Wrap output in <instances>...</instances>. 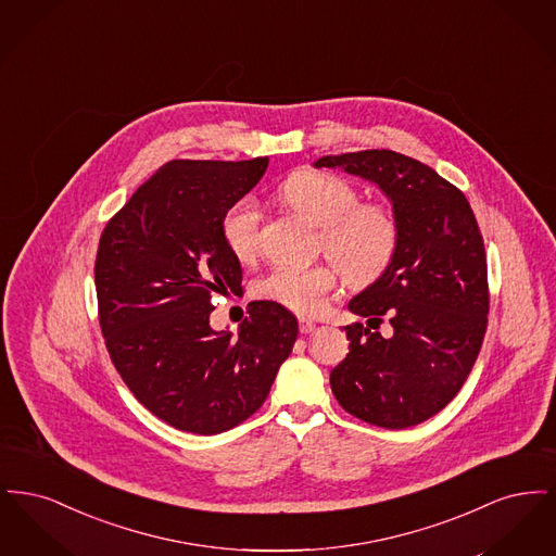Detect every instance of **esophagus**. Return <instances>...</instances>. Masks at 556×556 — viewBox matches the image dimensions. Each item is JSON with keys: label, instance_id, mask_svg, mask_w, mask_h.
<instances>
[{"label": "esophagus", "instance_id": "obj_1", "mask_svg": "<svg viewBox=\"0 0 556 556\" xmlns=\"http://www.w3.org/2000/svg\"><path fill=\"white\" fill-rule=\"evenodd\" d=\"M317 329V323L311 318H300V333H313Z\"/></svg>", "mask_w": 556, "mask_h": 556}]
</instances>
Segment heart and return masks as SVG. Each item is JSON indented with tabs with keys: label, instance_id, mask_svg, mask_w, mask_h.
Instances as JSON below:
<instances>
[{
	"label": "heart",
	"instance_id": "heart-1",
	"mask_svg": "<svg viewBox=\"0 0 556 556\" xmlns=\"http://www.w3.org/2000/svg\"><path fill=\"white\" fill-rule=\"evenodd\" d=\"M277 193L291 211L320 227V245L338 266H277L256 281L258 298L298 315H313L338 290V267L352 288H369L394 265L400 250L396 214L379 202H358L356 187L342 177L323 170H298ZM258 223V208L248 198L225 212L220 236L238 261H250L256 254Z\"/></svg>",
	"mask_w": 556,
	"mask_h": 556
}]
</instances>
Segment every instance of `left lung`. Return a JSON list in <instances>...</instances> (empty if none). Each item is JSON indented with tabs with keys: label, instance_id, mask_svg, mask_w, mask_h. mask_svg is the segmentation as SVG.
Returning a JSON list of instances; mask_svg holds the SVG:
<instances>
[{
	"label": "left lung",
	"instance_id": "left-lung-1",
	"mask_svg": "<svg viewBox=\"0 0 556 556\" xmlns=\"http://www.w3.org/2000/svg\"><path fill=\"white\" fill-rule=\"evenodd\" d=\"M315 166L375 184L400 223L394 265L348 304L369 327L388 317L393 336L348 325L350 352L331 370V390L365 424H424L467 381L488 327V265L476 214L458 187L392 150L323 156Z\"/></svg>",
	"mask_w": 556,
	"mask_h": 556
}]
</instances>
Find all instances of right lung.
<instances>
[{
	"label": "right lung",
	"mask_w": 556,
	"mask_h": 556,
	"mask_svg": "<svg viewBox=\"0 0 556 556\" xmlns=\"http://www.w3.org/2000/svg\"><path fill=\"white\" fill-rule=\"evenodd\" d=\"M268 159L173 160L108 220L96 256L100 327L123 381L175 429L214 435L265 402L298 338L281 304L250 302L231 331L211 327L212 295L241 293L220 223Z\"/></svg>",
	"instance_id": "1"
}]
</instances>
